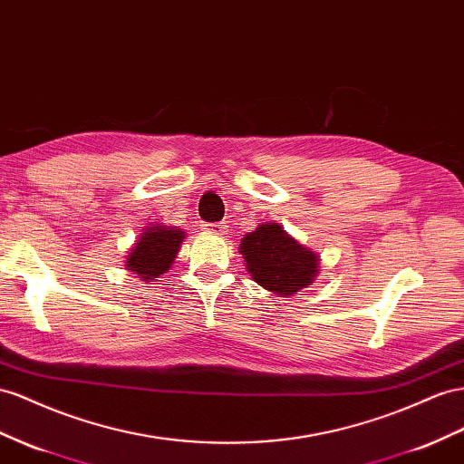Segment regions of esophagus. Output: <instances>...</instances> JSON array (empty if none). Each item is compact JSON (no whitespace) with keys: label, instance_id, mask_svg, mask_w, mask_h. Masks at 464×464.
I'll return each instance as SVG.
<instances>
[{"label":"esophagus","instance_id":"esophagus-1","mask_svg":"<svg viewBox=\"0 0 464 464\" xmlns=\"http://www.w3.org/2000/svg\"><path fill=\"white\" fill-rule=\"evenodd\" d=\"M227 222H210V224H207V230L208 232H212V234H217V236H224L227 234Z\"/></svg>","mask_w":464,"mask_h":464}]
</instances>
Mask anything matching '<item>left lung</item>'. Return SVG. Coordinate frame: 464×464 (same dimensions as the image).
<instances>
[{
  "instance_id": "obj_1",
  "label": "left lung",
  "mask_w": 464,
  "mask_h": 464,
  "mask_svg": "<svg viewBox=\"0 0 464 464\" xmlns=\"http://www.w3.org/2000/svg\"><path fill=\"white\" fill-rule=\"evenodd\" d=\"M240 249L254 281L275 295H296L318 273L316 254L286 236L279 224H261L247 232Z\"/></svg>"
}]
</instances>
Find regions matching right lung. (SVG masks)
Returning <instances> with one entry per match:
<instances>
[{
	"label": "right lung",
	"mask_w": 464,
	"mask_h": 464,
	"mask_svg": "<svg viewBox=\"0 0 464 464\" xmlns=\"http://www.w3.org/2000/svg\"><path fill=\"white\" fill-rule=\"evenodd\" d=\"M185 234L178 228L150 227L129 256L127 267L142 279H158L179 252Z\"/></svg>",
	"instance_id": "1"
}]
</instances>
